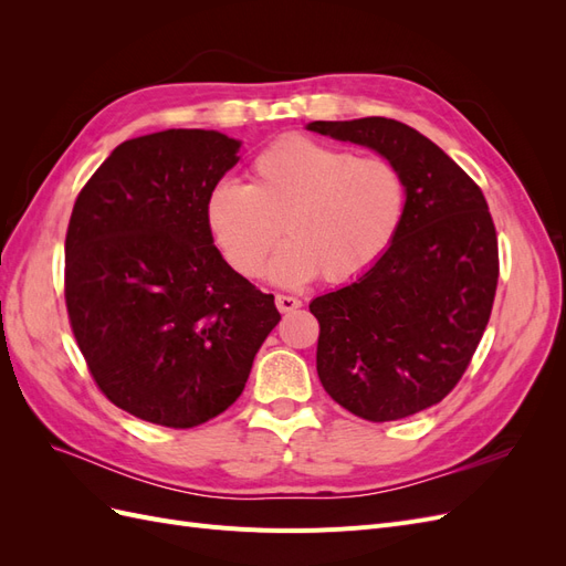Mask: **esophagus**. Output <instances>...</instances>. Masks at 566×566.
<instances>
[{
    "instance_id": "esophagus-1",
    "label": "esophagus",
    "mask_w": 566,
    "mask_h": 566,
    "mask_svg": "<svg viewBox=\"0 0 566 566\" xmlns=\"http://www.w3.org/2000/svg\"><path fill=\"white\" fill-rule=\"evenodd\" d=\"M276 306H279V312L287 314V312L300 310L302 302L297 297H293V295H276Z\"/></svg>"
}]
</instances>
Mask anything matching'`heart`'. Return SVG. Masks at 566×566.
I'll return each instance as SVG.
<instances>
[{"label":"heart","mask_w":566,"mask_h":566,"mask_svg":"<svg viewBox=\"0 0 566 566\" xmlns=\"http://www.w3.org/2000/svg\"><path fill=\"white\" fill-rule=\"evenodd\" d=\"M403 212L406 181L391 160L300 134L256 153L248 186L219 181L205 198V224L241 276H260L283 231L271 264L281 285L316 273L328 283L364 276L394 243Z\"/></svg>","instance_id":"b5f03b06"}]
</instances>
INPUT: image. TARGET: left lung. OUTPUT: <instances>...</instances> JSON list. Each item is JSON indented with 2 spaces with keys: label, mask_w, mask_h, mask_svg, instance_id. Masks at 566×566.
<instances>
[{
  "label": "left lung",
  "mask_w": 566,
  "mask_h": 566,
  "mask_svg": "<svg viewBox=\"0 0 566 566\" xmlns=\"http://www.w3.org/2000/svg\"><path fill=\"white\" fill-rule=\"evenodd\" d=\"M310 129L382 153L406 181L403 221L380 262L310 304L325 391L364 420H401L468 370L493 310L499 235L482 188L413 127L361 117Z\"/></svg>",
  "instance_id": "1"
}]
</instances>
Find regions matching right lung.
I'll return each instance as SVG.
<instances>
[{"label":"right lung","mask_w":566,"mask_h":566,"mask_svg":"<svg viewBox=\"0 0 566 566\" xmlns=\"http://www.w3.org/2000/svg\"><path fill=\"white\" fill-rule=\"evenodd\" d=\"M235 139L167 129L119 144L82 186L65 233V306L104 397L188 430L241 397L281 314L235 273L205 198L238 163Z\"/></svg>","instance_id":"1"}]
</instances>
